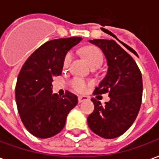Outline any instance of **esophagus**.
<instances>
[{
    "label": "esophagus",
    "instance_id": "34e87169",
    "mask_svg": "<svg viewBox=\"0 0 159 159\" xmlns=\"http://www.w3.org/2000/svg\"><path fill=\"white\" fill-rule=\"evenodd\" d=\"M89 100V97H85V96H80L78 97V101H79V103H81V102H83L84 101H87Z\"/></svg>",
    "mask_w": 159,
    "mask_h": 159
}]
</instances>
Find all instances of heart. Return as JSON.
Segmentation results:
<instances>
[{
    "mask_svg": "<svg viewBox=\"0 0 159 159\" xmlns=\"http://www.w3.org/2000/svg\"><path fill=\"white\" fill-rule=\"evenodd\" d=\"M81 54L84 56V57L86 59L88 63L91 67L94 66H99L103 62V54L100 50L94 47V46H85L81 49ZM73 59V54L72 52H68L66 54L64 60H63V67L68 68L70 65ZM72 89L77 92H83L86 90L88 86V82L84 80V79L75 77L70 82Z\"/></svg>",
    "mask_w": 159,
    "mask_h": 159,
    "instance_id": "1",
    "label": "heart"
}]
</instances>
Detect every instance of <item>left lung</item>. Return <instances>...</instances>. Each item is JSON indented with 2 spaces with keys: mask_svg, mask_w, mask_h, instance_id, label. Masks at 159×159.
I'll use <instances>...</instances> for the list:
<instances>
[{
  "mask_svg": "<svg viewBox=\"0 0 159 159\" xmlns=\"http://www.w3.org/2000/svg\"><path fill=\"white\" fill-rule=\"evenodd\" d=\"M103 52L107 72L95 94L108 92L110 100L102 106L92 98L95 109L87 118L91 130L102 138L123 135L136 119L142 98V77L131 56L113 40H89Z\"/></svg>",
  "mask_w": 159,
  "mask_h": 159,
  "instance_id": "left-lung-1",
  "label": "left lung"
}]
</instances>
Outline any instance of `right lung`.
<instances>
[{
  "label": "right lung",
  "mask_w": 159,
  "mask_h": 159,
  "mask_svg": "<svg viewBox=\"0 0 159 159\" xmlns=\"http://www.w3.org/2000/svg\"><path fill=\"white\" fill-rule=\"evenodd\" d=\"M81 37L47 41L34 52L18 75L15 97L18 113L25 128L38 138H50L65 125L68 113L78 103V97L67 91L52 93L54 76L62 74L63 60Z\"/></svg>",
  "instance_id": "add662e5"
}]
</instances>
